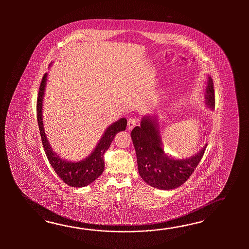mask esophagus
Wrapping results in <instances>:
<instances>
[{
	"instance_id": "34e87169",
	"label": "esophagus",
	"mask_w": 249,
	"mask_h": 249,
	"mask_svg": "<svg viewBox=\"0 0 249 249\" xmlns=\"http://www.w3.org/2000/svg\"><path fill=\"white\" fill-rule=\"evenodd\" d=\"M136 124H137V120L135 118H130L127 122L128 130H132V128L136 125Z\"/></svg>"
}]
</instances>
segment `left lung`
I'll return each mask as SVG.
<instances>
[{
  "label": "left lung",
  "instance_id": "obj_1",
  "mask_svg": "<svg viewBox=\"0 0 249 249\" xmlns=\"http://www.w3.org/2000/svg\"><path fill=\"white\" fill-rule=\"evenodd\" d=\"M206 84L205 103L213 110L214 108V90L211 76L208 75ZM159 123L157 115L144 116L141 125L133 128L131 137L136 151L141 177L151 187L168 191L180 187L189 179L200 162L207 144L189 158L172 157L164 152Z\"/></svg>",
  "mask_w": 249,
  "mask_h": 249
}]
</instances>
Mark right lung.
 Masks as SVG:
<instances>
[{"mask_svg":"<svg viewBox=\"0 0 249 249\" xmlns=\"http://www.w3.org/2000/svg\"><path fill=\"white\" fill-rule=\"evenodd\" d=\"M47 77L48 74L45 73L39 88L36 105L38 125L42 137V146L50 164L53 166L55 173L65 183L74 188L85 187L93 182L103 173L105 166L103 156L109 148L112 141L116 137L117 132L125 130L127 125L126 118L122 117L107 127L106 131L102 134L100 142L96 145L95 148L87 158L77 162L69 161L67 159L60 158L53 150L48 141L42 121V103Z\"/></svg>","mask_w":249,"mask_h":249,"instance_id":"add662e5","label":"right lung"}]
</instances>
